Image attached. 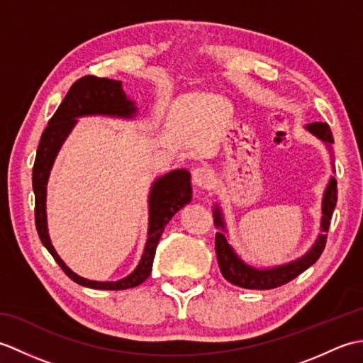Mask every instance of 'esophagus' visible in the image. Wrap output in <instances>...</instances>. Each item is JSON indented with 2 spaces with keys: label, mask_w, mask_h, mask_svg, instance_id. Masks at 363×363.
Listing matches in <instances>:
<instances>
[{
  "label": "esophagus",
  "mask_w": 363,
  "mask_h": 363,
  "mask_svg": "<svg viewBox=\"0 0 363 363\" xmlns=\"http://www.w3.org/2000/svg\"><path fill=\"white\" fill-rule=\"evenodd\" d=\"M191 181H194L196 187L209 189L212 181H213V174L209 168L198 167L194 169V173H191Z\"/></svg>",
  "instance_id": "34e87169"
}]
</instances>
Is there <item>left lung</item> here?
<instances>
[{"label":"left lung","instance_id":"8db88e82","mask_svg":"<svg viewBox=\"0 0 363 363\" xmlns=\"http://www.w3.org/2000/svg\"><path fill=\"white\" fill-rule=\"evenodd\" d=\"M306 129L309 130L311 134L318 137L320 140L328 145L330 150V145L334 143L333 133H330V128L328 123H311L307 125ZM337 204V181L334 176H330L328 182V187L325 190V195H323V203H321V234L318 235L317 240H315L312 248L307 251L304 256H301L296 260H291L289 264L273 267V268H254L237 256L233 246L229 245L228 238L225 235L226 233V225L225 218H223V213L220 207L215 204L213 206V223L215 226L221 229V233H217L215 235V251H217V259L220 265V272L226 281L230 284L237 285V287L242 289H251V290H269L281 287V285L287 284L295 279L307 268L312 267L315 262H317L321 256L323 250L326 246V238H328V230L330 225V218H333V213Z\"/></svg>","mask_w":363,"mask_h":363}]
</instances>
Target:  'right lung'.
I'll return each instance as SVG.
<instances>
[{"label": "right lung", "mask_w": 363, "mask_h": 363, "mask_svg": "<svg viewBox=\"0 0 363 363\" xmlns=\"http://www.w3.org/2000/svg\"><path fill=\"white\" fill-rule=\"evenodd\" d=\"M86 115H107V117L133 118L137 115L134 101L126 96L121 87V81L96 78V76H84L76 81L68 90L64 101L57 107L56 113L48 121L43 130L40 143L37 148V156L33 168V189L35 195V228L38 237L54 260L64 269V273L76 284L96 290H125L137 287L148 279L152 269V260L156 256L159 238L164 233L168 221L184 206L191 201L190 173L187 169H173L154 181L150 190V225L148 240H146L140 264L133 273L115 282L89 281L73 273L51 245L48 226H46V184L50 172L56 159L60 146L76 125V118Z\"/></svg>", "instance_id": "add662e5"}]
</instances>
